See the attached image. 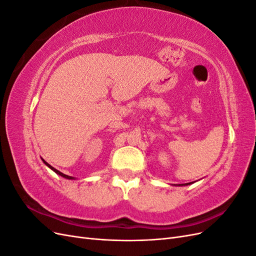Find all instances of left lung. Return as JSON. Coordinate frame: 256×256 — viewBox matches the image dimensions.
Returning a JSON list of instances; mask_svg holds the SVG:
<instances>
[{"label": "left lung", "mask_w": 256, "mask_h": 256, "mask_svg": "<svg viewBox=\"0 0 256 256\" xmlns=\"http://www.w3.org/2000/svg\"><path fill=\"white\" fill-rule=\"evenodd\" d=\"M180 186H182V184H180Z\"/></svg>", "instance_id": "left-lung-1"}]
</instances>
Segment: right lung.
Returning <instances> with one entry per match:
<instances>
[{
    "label": "right lung",
    "mask_w": 256,
    "mask_h": 256,
    "mask_svg": "<svg viewBox=\"0 0 256 256\" xmlns=\"http://www.w3.org/2000/svg\"><path fill=\"white\" fill-rule=\"evenodd\" d=\"M42 161L44 162V164L46 166H49L51 170H52V171H54V172H56V174H58V175H60V176H63V177H65V178H67V180H74V177H72V176H68V175H65V174H63V173H62V172H60V171H58V170L56 168H54L53 166H51L49 164H48V162H46L44 159H42Z\"/></svg>",
    "instance_id": "1"
}]
</instances>
